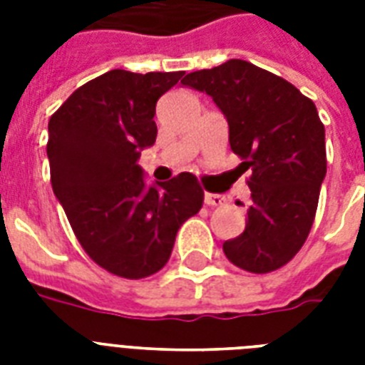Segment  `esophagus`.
Wrapping results in <instances>:
<instances>
[{
  "label": "esophagus",
  "mask_w": 365,
  "mask_h": 365,
  "mask_svg": "<svg viewBox=\"0 0 365 365\" xmlns=\"http://www.w3.org/2000/svg\"><path fill=\"white\" fill-rule=\"evenodd\" d=\"M205 205H208V206H222V205H225V199H223L222 195L205 193Z\"/></svg>",
  "instance_id": "esophagus-1"
}]
</instances>
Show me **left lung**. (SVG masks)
<instances>
[{
	"mask_svg": "<svg viewBox=\"0 0 365 365\" xmlns=\"http://www.w3.org/2000/svg\"><path fill=\"white\" fill-rule=\"evenodd\" d=\"M182 85L214 100L227 119L233 153L252 170L246 229L225 240L223 252L244 271H277L309 237L326 178L317 106L286 79L239 58L187 73Z\"/></svg>",
	"mask_w": 365,
	"mask_h": 365,
	"instance_id": "1",
	"label": "left lung"
}]
</instances>
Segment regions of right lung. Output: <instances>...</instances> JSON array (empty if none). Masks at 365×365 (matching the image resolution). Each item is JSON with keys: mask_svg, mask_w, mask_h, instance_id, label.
Returning a JSON list of instances; mask_svg holds the SVG:
<instances>
[{"mask_svg": "<svg viewBox=\"0 0 365 365\" xmlns=\"http://www.w3.org/2000/svg\"><path fill=\"white\" fill-rule=\"evenodd\" d=\"M182 76L111 70L77 88L48 121L54 195L83 250L117 277L160 271L178 229L202 206L193 174L148 185L138 165L157 138V100Z\"/></svg>", "mask_w": 365, "mask_h": 365, "instance_id": "1", "label": "right lung"}]
</instances>
